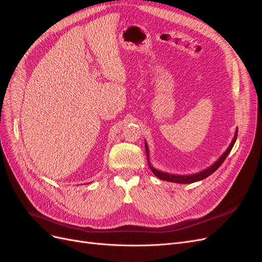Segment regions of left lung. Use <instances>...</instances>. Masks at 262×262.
<instances>
[{"instance_id":"8db88e82","label":"left lung","mask_w":262,"mask_h":262,"mask_svg":"<svg viewBox=\"0 0 262 262\" xmlns=\"http://www.w3.org/2000/svg\"><path fill=\"white\" fill-rule=\"evenodd\" d=\"M236 137H237V130H236V133H235V135H234L233 140H232V142H231V144H230V147H229V148L227 149V151L219 158V160H218L215 164H212V165H211L210 167H208L207 169L203 170V171H201V172H198V173H194V175L180 176V175H171V173H166V172L160 171V170H158V169H156V168H153V167L151 166V164H150L149 160H148V165H149L150 169L152 170V172L154 173V175H156L158 178H160L161 180H164V181L176 182V183H192V182H195V181H200V180H203V179L207 178L208 176H210L212 172L216 171V170L221 166V164L225 162V160H226L227 157L229 156L230 151L232 150V148H233L234 143H235V140H236ZM144 147H146V153H147V159H148V157H149V151H148L147 143L144 144Z\"/></svg>"}]
</instances>
